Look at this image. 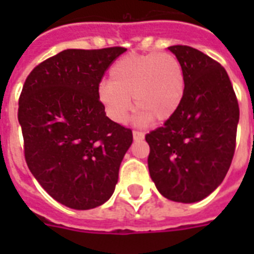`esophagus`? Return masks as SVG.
<instances>
[{"label":"esophagus","mask_w":254,"mask_h":254,"mask_svg":"<svg viewBox=\"0 0 254 254\" xmlns=\"http://www.w3.org/2000/svg\"><path fill=\"white\" fill-rule=\"evenodd\" d=\"M133 138H134V141H142L145 138V134H143L142 131L134 130L133 131Z\"/></svg>","instance_id":"1"}]
</instances>
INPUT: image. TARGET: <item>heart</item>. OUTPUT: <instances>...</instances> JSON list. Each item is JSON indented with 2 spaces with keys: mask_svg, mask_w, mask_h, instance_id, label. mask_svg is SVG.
<instances>
[{
  "mask_svg": "<svg viewBox=\"0 0 254 254\" xmlns=\"http://www.w3.org/2000/svg\"><path fill=\"white\" fill-rule=\"evenodd\" d=\"M109 76L97 95L108 116L119 124L127 120L131 97L141 123H162L175 115L185 96V73L173 54H130L112 65Z\"/></svg>",
  "mask_w": 254,
  "mask_h": 254,
  "instance_id": "b5f03b06",
  "label": "heart"
}]
</instances>
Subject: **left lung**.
<instances>
[{"label":"left lung","instance_id":"1","mask_svg":"<svg viewBox=\"0 0 254 254\" xmlns=\"http://www.w3.org/2000/svg\"><path fill=\"white\" fill-rule=\"evenodd\" d=\"M185 73V96L163 127L146 134L149 173L163 196L195 203L219 187L236 147L240 109L224 67L190 46H170Z\"/></svg>","mask_w":254,"mask_h":254}]
</instances>
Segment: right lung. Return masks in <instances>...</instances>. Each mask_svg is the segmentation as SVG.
Masks as SVG:
<instances>
[{
	"instance_id": "add662e5",
	"label": "right lung",
	"mask_w": 254,
	"mask_h": 254,
	"mask_svg": "<svg viewBox=\"0 0 254 254\" xmlns=\"http://www.w3.org/2000/svg\"><path fill=\"white\" fill-rule=\"evenodd\" d=\"M124 47L64 50L26 79L18 108L25 159L50 196L65 207L91 209L112 196L130 129L112 121L99 84Z\"/></svg>"
}]
</instances>
